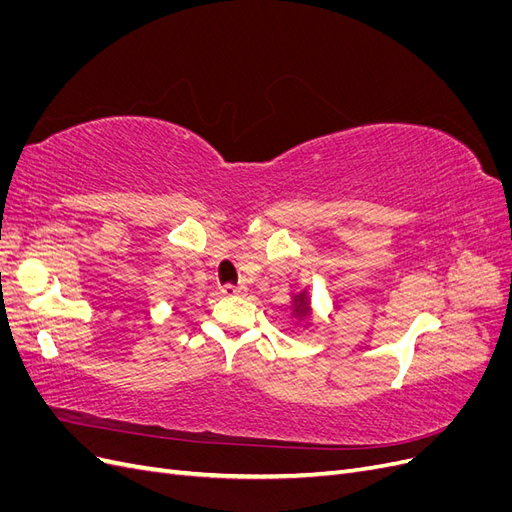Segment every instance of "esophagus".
I'll use <instances>...</instances> for the list:
<instances>
[{
	"instance_id": "1",
	"label": "esophagus",
	"mask_w": 512,
	"mask_h": 512,
	"mask_svg": "<svg viewBox=\"0 0 512 512\" xmlns=\"http://www.w3.org/2000/svg\"><path fill=\"white\" fill-rule=\"evenodd\" d=\"M243 290H245L243 284H224V286H222V292H224V294H241Z\"/></svg>"
}]
</instances>
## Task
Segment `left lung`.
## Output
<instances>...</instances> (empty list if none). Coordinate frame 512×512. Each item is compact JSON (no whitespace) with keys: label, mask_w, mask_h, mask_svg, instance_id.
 I'll use <instances>...</instances> for the list:
<instances>
[{"label":"left lung","mask_w":512,"mask_h":512,"mask_svg":"<svg viewBox=\"0 0 512 512\" xmlns=\"http://www.w3.org/2000/svg\"><path fill=\"white\" fill-rule=\"evenodd\" d=\"M299 314H303V316H307V303L303 301V299H299V309H297Z\"/></svg>","instance_id":"8db88e82"}]
</instances>
